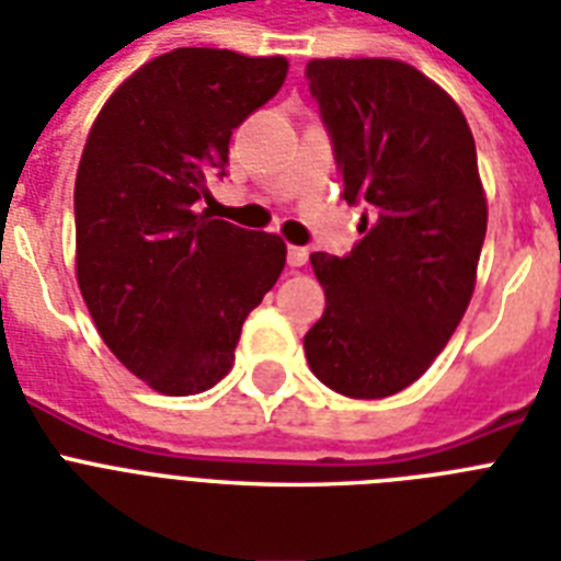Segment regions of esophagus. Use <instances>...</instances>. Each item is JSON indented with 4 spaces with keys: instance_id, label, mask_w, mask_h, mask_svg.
<instances>
[{
    "instance_id": "esophagus-1",
    "label": "esophagus",
    "mask_w": 561,
    "mask_h": 561,
    "mask_svg": "<svg viewBox=\"0 0 561 561\" xmlns=\"http://www.w3.org/2000/svg\"><path fill=\"white\" fill-rule=\"evenodd\" d=\"M307 257H309V252L307 249H301V245H289V249H286V260H289V266L293 268L304 266V263H307Z\"/></svg>"
}]
</instances>
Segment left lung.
I'll return each instance as SVG.
<instances>
[{
	"label": "left lung",
	"instance_id": "obj_1",
	"mask_svg": "<svg viewBox=\"0 0 561 561\" xmlns=\"http://www.w3.org/2000/svg\"><path fill=\"white\" fill-rule=\"evenodd\" d=\"M309 92L347 203H365L347 257L309 254L327 307L304 335L312 374L353 400L402 391L458 330L486 237L472 129L455 98L391 57H318Z\"/></svg>",
	"mask_w": 561,
	"mask_h": 561
}]
</instances>
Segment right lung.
<instances>
[{
  "instance_id": "obj_1",
  "label": "right lung",
  "mask_w": 561,
  "mask_h": 561,
  "mask_svg": "<svg viewBox=\"0 0 561 561\" xmlns=\"http://www.w3.org/2000/svg\"><path fill=\"white\" fill-rule=\"evenodd\" d=\"M289 60L173 48L121 83L75 179V275L115 358L164 397L234 365L245 316L284 272L286 243L199 210L228 141L284 87Z\"/></svg>"
}]
</instances>
